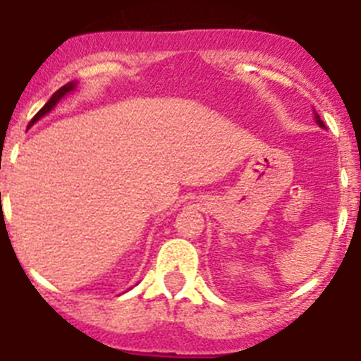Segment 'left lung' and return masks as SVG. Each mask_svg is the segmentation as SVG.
Wrapping results in <instances>:
<instances>
[{
	"label": "left lung",
	"mask_w": 361,
	"mask_h": 361,
	"mask_svg": "<svg viewBox=\"0 0 361 361\" xmlns=\"http://www.w3.org/2000/svg\"><path fill=\"white\" fill-rule=\"evenodd\" d=\"M314 119H317V123H318V124H320L322 128H325V124H324V121H322V119H320V117H318V114H314Z\"/></svg>",
	"instance_id": "left-lung-1"
}]
</instances>
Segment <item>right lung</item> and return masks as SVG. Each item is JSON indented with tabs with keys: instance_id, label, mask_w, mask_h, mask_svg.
Returning a JSON list of instances; mask_svg holds the SVG:
<instances>
[{
	"instance_id": "right-lung-1",
	"label": "right lung",
	"mask_w": 361,
	"mask_h": 361,
	"mask_svg": "<svg viewBox=\"0 0 361 361\" xmlns=\"http://www.w3.org/2000/svg\"><path fill=\"white\" fill-rule=\"evenodd\" d=\"M75 86H78V82H75V81H72V82H66V85H65V86H61V88H59V90H57V92H54V95H52V97L49 99V103L44 104V106L41 108L39 111H37L36 116H34V119L30 121V124L37 123V121H39L41 117H43V116H47V114H49V111L52 110V108L56 106V104L59 103V101H61V99L65 97L66 94H70V92H72V90H75Z\"/></svg>"
}]
</instances>
